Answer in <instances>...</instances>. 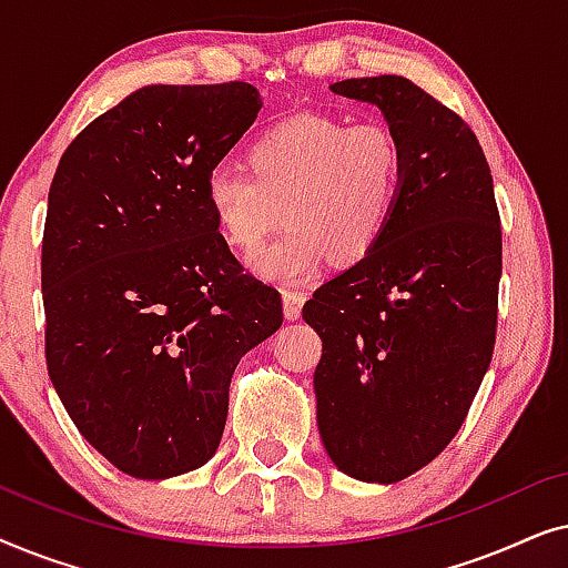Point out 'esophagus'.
<instances>
[{
	"mask_svg": "<svg viewBox=\"0 0 568 568\" xmlns=\"http://www.w3.org/2000/svg\"><path fill=\"white\" fill-rule=\"evenodd\" d=\"M284 317L286 321H297L302 315V305H305V294L302 292H284Z\"/></svg>",
	"mask_w": 568,
	"mask_h": 568,
	"instance_id": "esophagus-1",
	"label": "esophagus"
}]
</instances>
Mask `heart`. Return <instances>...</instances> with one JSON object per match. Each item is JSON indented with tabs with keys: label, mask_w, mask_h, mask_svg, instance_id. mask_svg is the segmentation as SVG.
Returning a JSON list of instances; mask_svg holds the SVG:
<instances>
[{
	"label": "heart",
	"mask_w": 568,
	"mask_h": 568,
	"mask_svg": "<svg viewBox=\"0 0 568 568\" xmlns=\"http://www.w3.org/2000/svg\"><path fill=\"white\" fill-rule=\"evenodd\" d=\"M406 152L385 123L297 113L247 144L245 170L206 178L204 206L230 247L255 253L278 224L286 232L253 255L268 282H305L325 261L354 266L375 253L398 209Z\"/></svg>",
	"instance_id": "1"
}]
</instances>
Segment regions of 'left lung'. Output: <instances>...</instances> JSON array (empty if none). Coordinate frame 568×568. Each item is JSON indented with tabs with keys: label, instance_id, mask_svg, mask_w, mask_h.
Listing matches in <instances>:
<instances>
[{
	"label": "left lung",
	"instance_id": "left-lung-1",
	"mask_svg": "<svg viewBox=\"0 0 568 568\" xmlns=\"http://www.w3.org/2000/svg\"><path fill=\"white\" fill-rule=\"evenodd\" d=\"M331 92L383 113L406 178L375 253L302 310L323 341L317 432L341 473L395 484L453 442L491 364L501 224L491 170L460 115L395 74Z\"/></svg>",
	"mask_w": 568,
	"mask_h": 568
}]
</instances>
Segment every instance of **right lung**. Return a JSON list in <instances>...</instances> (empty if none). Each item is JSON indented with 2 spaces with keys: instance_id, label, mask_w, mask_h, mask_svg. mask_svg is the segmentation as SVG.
Wrapping results in <instances>:
<instances>
[{
  "instance_id": "obj_1",
  "label": "right lung",
  "mask_w": 568,
  "mask_h": 568,
  "mask_svg": "<svg viewBox=\"0 0 568 568\" xmlns=\"http://www.w3.org/2000/svg\"><path fill=\"white\" fill-rule=\"evenodd\" d=\"M247 82L146 84L98 115L49 191L41 286L49 377L77 429L134 478L220 447L237 362L282 328V297L230 253L206 178L253 126Z\"/></svg>"
}]
</instances>
